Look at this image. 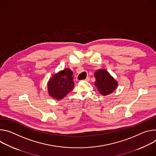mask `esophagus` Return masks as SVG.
I'll list each match as a JSON object with an SVG mask.
<instances>
[{
    "label": "esophagus",
    "mask_w": 156,
    "mask_h": 156,
    "mask_svg": "<svg viewBox=\"0 0 156 156\" xmlns=\"http://www.w3.org/2000/svg\"><path fill=\"white\" fill-rule=\"evenodd\" d=\"M84 80H85V81H86V82H88V81H89V80H90V77H86V79H85Z\"/></svg>",
    "instance_id": "34e87169"
}]
</instances>
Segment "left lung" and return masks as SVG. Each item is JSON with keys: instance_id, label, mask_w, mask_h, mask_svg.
Listing matches in <instances>:
<instances>
[{"instance_id": "8db88e82", "label": "left lung", "mask_w": 156, "mask_h": 156, "mask_svg": "<svg viewBox=\"0 0 156 156\" xmlns=\"http://www.w3.org/2000/svg\"><path fill=\"white\" fill-rule=\"evenodd\" d=\"M94 85L102 95H108L114 92L118 87V82L105 69H98L95 72Z\"/></svg>"}]
</instances>
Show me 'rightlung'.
<instances>
[{
	"label": "right lung",
	"mask_w": 156,
	"mask_h": 156,
	"mask_svg": "<svg viewBox=\"0 0 156 156\" xmlns=\"http://www.w3.org/2000/svg\"><path fill=\"white\" fill-rule=\"evenodd\" d=\"M73 75L71 69L66 68L52 76L47 83L49 95L56 100L62 99L74 87Z\"/></svg>",
	"instance_id": "add662e5"
}]
</instances>
